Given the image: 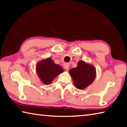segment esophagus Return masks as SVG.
<instances>
[{"mask_svg":"<svg viewBox=\"0 0 127 127\" xmlns=\"http://www.w3.org/2000/svg\"><path fill=\"white\" fill-rule=\"evenodd\" d=\"M64 67L65 70H68L69 69V65L68 63H66L64 65Z\"/></svg>","mask_w":127,"mask_h":127,"instance_id":"obj_1","label":"esophagus"}]
</instances>
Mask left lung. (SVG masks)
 Wrapping results in <instances>:
<instances>
[{"label":"left lung","mask_w":127,"mask_h":127,"mask_svg":"<svg viewBox=\"0 0 127 127\" xmlns=\"http://www.w3.org/2000/svg\"><path fill=\"white\" fill-rule=\"evenodd\" d=\"M69 74L73 79L75 86L78 89H83L94 81L96 71L94 66L81 61L78 62L76 68L69 70Z\"/></svg>","instance_id":"8db88e82"}]
</instances>
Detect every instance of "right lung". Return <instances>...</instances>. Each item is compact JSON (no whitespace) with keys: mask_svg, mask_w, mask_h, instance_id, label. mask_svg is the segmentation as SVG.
Wrapping results in <instances>:
<instances>
[{"mask_svg":"<svg viewBox=\"0 0 127 127\" xmlns=\"http://www.w3.org/2000/svg\"><path fill=\"white\" fill-rule=\"evenodd\" d=\"M37 74L44 84H50L58 75L63 72L58 64H55L50 58L38 62L36 66Z\"/></svg>","mask_w":127,"mask_h":127,"instance_id":"obj_1","label":"right lung"}]
</instances>
